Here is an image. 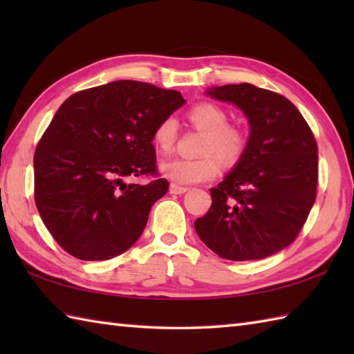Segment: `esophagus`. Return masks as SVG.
Listing matches in <instances>:
<instances>
[{
	"mask_svg": "<svg viewBox=\"0 0 354 354\" xmlns=\"http://www.w3.org/2000/svg\"><path fill=\"white\" fill-rule=\"evenodd\" d=\"M185 192H189V187H183V185L175 184V183L170 184V193H173V194H183Z\"/></svg>",
	"mask_w": 354,
	"mask_h": 354,
	"instance_id": "34e87169",
	"label": "esophagus"
}]
</instances>
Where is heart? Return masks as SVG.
Here are the masks:
<instances>
[{
    "instance_id": "heart-1",
    "label": "heart",
    "mask_w": 354,
    "mask_h": 354,
    "mask_svg": "<svg viewBox=\"0 0 354 354\" xmlns=\"http://www.w3.org/2000/svg\"><path fill=\"white\" fill-rule=\"evenodd\" d=\"M190 122L205 132L199 158H173L162 161L160 170L175 184H196L212 181L221 171V160L236 164L242 160L250 137L245 127L228 123V112L213 102H199L189 109ZM178 124L173 117H165L156 124L153 142L156 149L167 153L175 146Z\"/></svg>"
}]
</instances>
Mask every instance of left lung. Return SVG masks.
Segmentation results:
<instances>
[{"label":"left lung","mask_w":354,"mask_h":354,"mask_svg":"<svg viewBox=\"0 0 354 354\" xmlns=\"http://www.w3.org/2000/svg\"><path fill=\"white\" fill-rule=\"evenodd\" d=\"M250 118L242 160L212 189V207L194 221L198 236L219 257H269L301 231L317 198L318 146L301 112L284 95L251 84L208 91Z\"/></svg>","instance_id":"obj_1"}]
</instances>
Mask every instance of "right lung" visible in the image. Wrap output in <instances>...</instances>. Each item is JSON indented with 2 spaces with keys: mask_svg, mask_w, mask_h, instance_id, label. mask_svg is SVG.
<instances>
[{
  "mask_svg": "<svg viewBox=\"0 0 354 354\" xmlns=\"http://www.w3.org/2000/svg\"><path fill=\"white\" fill-rule=\"evenodd\" d=\"M181 93L137 80L84 89L57 109L35 150V204L59 246L80 260H109L140 239L169 190L152 145ZM149 178L126 185L123 177Z\"/></svg>",
  "mask_w": 354,
  "mask_h": 354,
  "instance_id": "right-lung-1",
  "label": "right lung"
}]
</instances>
